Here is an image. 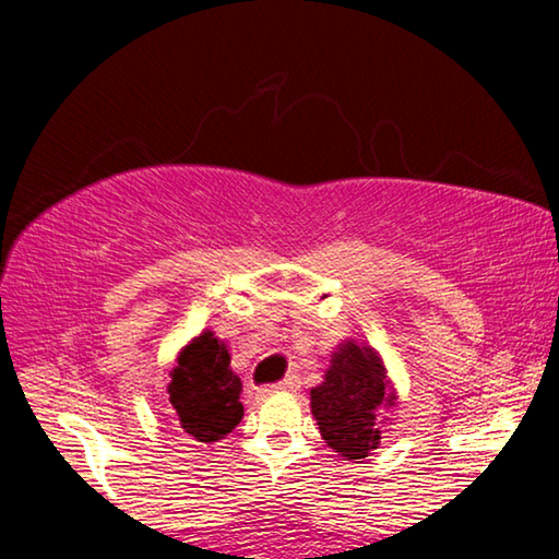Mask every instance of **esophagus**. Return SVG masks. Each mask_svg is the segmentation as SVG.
Returning a JSON list of instances; mask_svg holds the SVG:
<instances>
[{
    "label": "esophagus",
    "mask_w": 559,
    "mask_h": 559,
    "mask_svg": "<svg viewBox=\"0 0 559 559\" xmlns=\"http://www.w3.org/2000/svg\"><path fill=\"white\" fill-rule=\"evenodd\" d=\"M300 386V380L296 374H288V377H283V380L276 384V390H283V392H296Z\"/></svg>",
    "instance_id": "esophagus-1"
}]
</instances>
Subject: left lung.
Returning a JSON list of instances; mask_svg holds the SVG:
<instances>
[{
    "mask_svg": "<svg viewBox=\"0 0 559 559\" xmlns=\"http://www.w3.org/2000/svg\"><path fill=\"white\" fill-rule=\"evenodd\" d=\"M394 404L384 365L372 347L345 343L330 359L325 382L310 390V409L330 449L347 461L365 459L380 443L377 416Z\"/></svg>",
    "mask_w": 559,
    "mask_h": 559,
    "instance_id": "obj_1",
    "label": "left lung"
}]
</instances>
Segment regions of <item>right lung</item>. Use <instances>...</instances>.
Returning <instances> with one entry per match:
<instances>
[{"mask_svg":"<svg viewBox=\"0 0 559 559\" xmlns=\"http://www.w3.org/2000/svg\"><path fill=\"white\" fill-rule=\"evenodd\" d=\"M229 362V349L212 333L194 337L179 353L167 392L189 439L219 441L241 421V380Z\"/></svg>","mask_w":559,"mask_h":559,"instance_id":"add662e5","label":"right lung"}]
</instances>
